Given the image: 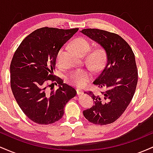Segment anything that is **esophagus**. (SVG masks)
I'll use <instances>...</instances> for the list:
<instances>
[{
	"instance_id": "34e87169",
	"label": "esophagus",
	"mask_w": 153,
	"mask_h": 153,
	"mask_svg": "<svg viewBox=\"0 0 153 153\" xmlns=\"http://www.w3.org/2000/svg\"><path fill=\"white\" fill-rule=\"evenodd\" d=\"M76 91H77V94L78 95H81L83 94V91L80 90V89H76Z\"/></svg>"
}]
</instances>
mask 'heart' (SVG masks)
<instances>
[{
    "label": "heart",
    "mask_w": 153,
    "mask_h": 153,
    "mask_svg": "<svg viewBox=\"0 0 153 153\" xmlns=\"http://www.w3.org/2000/svg\"><path fill=\"white\" fill-rule=\"evenodd\" d=\"M72 48L78 55L83 56L91 49V44L84 38L75 39L72 42ZM62 50H60L57 53V59L59 61ZM106 60V52L102 48H96L91 52L88 57V62L95 70L101 68ZM92 78V74L86 70H78L72 73L68 76V81L72 85L78 88L84 87Z\"/></svg>",
    "instance_id": "obj_1"
}]
</instances>
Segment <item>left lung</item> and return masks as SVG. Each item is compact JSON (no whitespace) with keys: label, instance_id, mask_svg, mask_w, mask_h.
I'll return each mask as SVG.
<instances>
[{"label":"left lung","instance_id":"obj_1","mask_svg":"<svg viewBox=\"0 0 153 153\" xmlns=\"http://www.w3.org/2000/svg\"><path fill=\"white\" fill-rule=\"evenodd\" d=\"M80 31L99 44L106 54L104 68L94 82L105 91L99 94L88 92L94 105L82 113L93 124H111L124 113L136 90L138 73L134 52L127 42L114 33L97 29Z\"/></svg>","mask_w":153,"mask_h":153}]
</instances>
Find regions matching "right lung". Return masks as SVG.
I'll use <instances>...</instances> for the list:
<instances>
[{
  "instance_id": "1",
  "label": "right lung",
  "mask_w": 153,
  "mask_h": 153,
  "mask_svg": "<svg viewBox=\"0 0 153 153\" xmlns=\"http://www.w3.org/2000/svg\"><path fill=\"white\" fill-rule=\"evenodd\" d=\"M78 30L40 28L28 35L13 54L10 65L12 92L22 111L35 123L50 124L59 120L66 103L77 94L54 76L53 70L59 50ZM54 81L59 84L56 91L51 87Z\"/></svg>"
}]
</instances>
